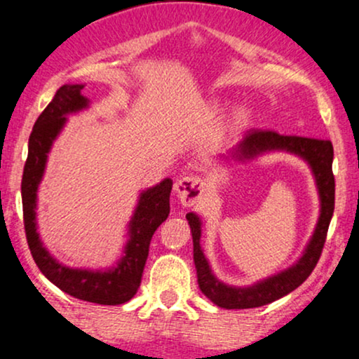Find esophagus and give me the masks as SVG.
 Instances as JSON below:
<instances>
[{
    "mask_svg": "<svg viewBox=\"0 0 359 359\" xmlns=\"http://www.w3.org/2000/svg\"><path fill=\"white\" fill-rule=\"evenodd\" d=\"M174 189L182 205L191 208V205L199 203L201 196H203V180L194 175L182 177V179L177 180Z\"/></svg>",
    "mask_w": 359,
    "mask_h": 359,
    "instance_id": "esophagus-1",
    "label": "esophagus"
}]
</instances>
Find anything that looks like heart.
Listing matches in <instances>:
<instances>
[{"instance_id":"b5f03b06","label":"heart","mask_w":359,"mask_h":359,"mask_svg":"<svg viewBox=\"0 0 359 359\" xmlns=\"http://www.w3.org/2000/svg\"><path fill=\"white\" fill-rule=\"evenodd\" d=\"M251 119V113L248 108H245V106H240V108H236L233 111L231 114V125L234 128H243L246 126L250 123Z\"/></svg>"}]
</instances>
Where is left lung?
<instances>
[{
	"mask_svg": "<svg viewBox=\"0 0 359 359\" xmlns=\"http://www.w3.org/2000/svg\"><path fill=\"white\" fill-rule=\"evenodd\" d=\"M269 151H287V154L300 156L309 163L316 179L317 192H319V219H317L316 229L307 243L306 250H304L302 257L294 265L280 271V273L271 275L269 278L259 280L250 287H233L222 283L212 273L209 262L204 257V251L201 248L203 222L197 214L189 212L185 217H187L192 233L197 282H199L201 292L217 307L253 309L282 299L283 295L290 294L292 290H295L306 282L312 270L316 269L320 253H323L329 222H331L332 212H334V175H332L334 150H332V143L329 140L288 137V135H278L277 131L253 130L246 133V137L233 148L231 156L238 162H246V160L257 158L258 155L269 154Z\"/></svg>",
	"mask_w": 359,
	"mask_h": 359,
	"instance_id": "left-lung-1",
	"label": "left lung"
}]
</instances>
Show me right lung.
<instances>
[{
    "mask_svg": "<svg viewBox=\"0 0 359 359\" xmlns=\"http://www.w3.org/2000/svg\"><path fill=\"white\" fill-rule=\"evenodd\" d=\"M82 89L84 84L62 86L32 130L22 179L25 233L36 266L53 285L86 302L119 306L133 299L142 283L151 236L170 212L172 180L163 179L140 194L137 208L128 222V241L123 255L111 269H71L48 253L36 231V191L43 179L48 151L65 126L67 114L89 108V100L82 96Z\"/></svg>",
    "mask_w": 359,
    "mask_h": 359,
    "instance_id": "1",
    "label": "right lung"
}]
</instances>
